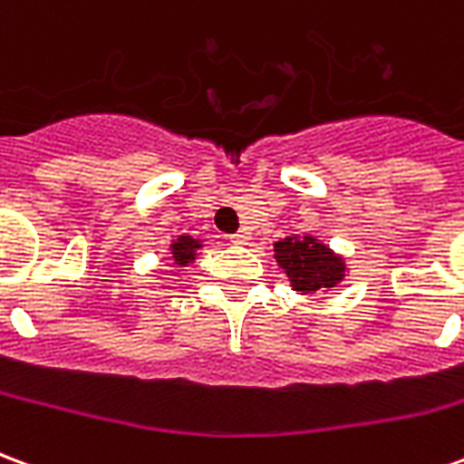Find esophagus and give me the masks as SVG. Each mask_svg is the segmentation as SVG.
I'll return each mask as SVG.
<instances>
[{
  "label": "esophagus",
  "instance_id": "34e87169",
  "mask_svg": "<svg viewBox=\"0 0 464 464\" xmlns=\"http://www.w3.org/2000/svg\"><path fill=\"white\" fill-rule=\"evenodd\" d=\"M231 241H233V243H238V246H246V243L251 241V233H248V231H238V233H233V236H231Z\"/></svg>",
  "mask_w": 464,
  "mask_h": 464
}]
</instances>
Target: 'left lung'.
Instances as JSON below:
<instances>
[{"label": "left lung", "instance_id": "left-lung-1", "mask_svg": "<svg viewBox=\"0 0 464 464\" xmlns=\"http://www.w3.org/2000/svg\"><path fill=\"white\" fill-rule=\"evenodd\" d=\"M273 258L288 276L293 291H298L301 295L333 291L348 273L341 253H335L331 246H325L318 236L311 233L305 236L293 233L288 238L276 241Z\"/></svg>", "mask_w": 464, "mask_h": 464}]
</instances>
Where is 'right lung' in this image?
Instances as JSON below:
<instances>
[{
	"mask_svg": "<svg viewBox=\"0 0 464 464\" xmlns=\"http://www.w3.org/2000/svg\"><path fill=\"white\" fill-rule=\"evenodd\" d=\"M203 248V241L198 238H193V236H176L169 246V253H171L173 263L179 266V268H186L188 263L196 261V256Z\"/></svg>",
	"mask_w": 464,
	"mask_h": 464,
	"instance_id": "add662e5",
	"label": "right lung"
}]
</instances>
